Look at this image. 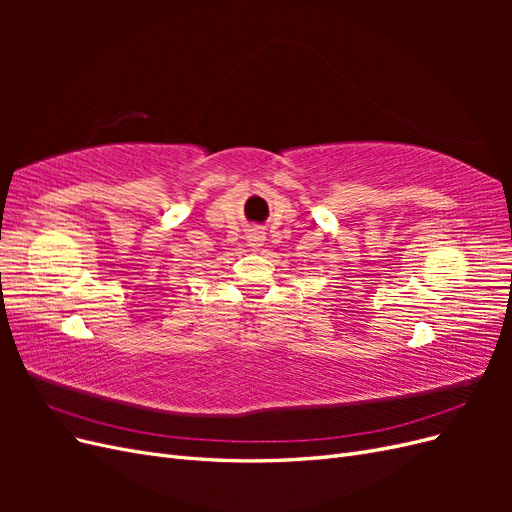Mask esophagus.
Returning <instances> with one entry per match:
<instances>
[{
	"label": "esophagus",
	"mask_w": 512,
	"mask_h": 512,
	"mask_svg": "<svg viewBox=\"0 0 512 512\" xmlns=\"http://www.w3.org/2000/svg\"><path fill=\"white\" fill-rule=\"evenodd\" d=\"M262 241H265V232H262V230L252 228L250 232H247V243H250V247H254V250H258Z\"/></svg>",
	"instance_id": "1"
}]
</instances>
